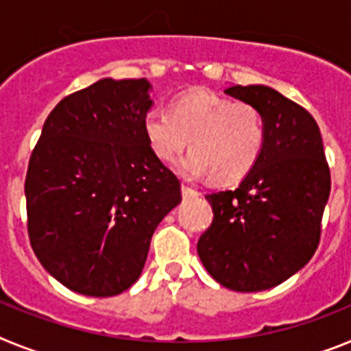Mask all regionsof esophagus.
Returning a JSON list of instances; mask_svg holds the SVG:
<instances>
[{
    "label": "esophagus",
    "instance_id": "34e87169",
    "mask_svg": "<svg viewBox=\"0 0 351 351\" xmlns=\"http://www.w3.org/2000/svg\"><path fill=\"white\" fill-rule=\"evenodd\" d=\"M182 196H184V199H191V197L199 196V193L194 191L193 187H189V185H182Z\"/></svg>",
    "mask_w": 351,
    "mask_h": 351
}]
</instances>
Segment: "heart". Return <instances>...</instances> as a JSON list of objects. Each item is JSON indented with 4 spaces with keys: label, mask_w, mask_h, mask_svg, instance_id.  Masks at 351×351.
<instances>
[{
    "label": "heart",
    "mask_w": 351,
    "mask_h": 351,
    "mask_svg": "<svg viewBox=\"0 0 351 351\" xmlns=\"http://www.w3.org/2000/svg\"><path fill=\"white\" fill-rule=\"evenodd\" d=\"M143 132L152 154L176 164L184 178L208 176L219 184H233L251 173L265 145L263 114L254 104L231 100L212 90H191L173 102V111L152 109L143 118Z\"/></svg>",
    "instance_id": "b5f03b06"
}]
</instances>
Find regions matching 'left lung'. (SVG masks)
Instances as JSON below:
<instances>
[{
	"label": "left lung",
	"instance_id": "1",
	"mask_svg": "<svg viewBox=\"0 0 351 351\" xmlns=\"http://www.w3.org/2000/svg\"><path fill=\"white\" fill-rule=\"evenodd\" d=\"M226 93L260 109L265 145L239 187L206 196L213 221L197 240V254L219 285L263 291L315 254L330 171L318 125L306 109L263 84H237Z\"/></svg>",
	"mask_w": 351,
	"mask_h": 351
}]
</instances>
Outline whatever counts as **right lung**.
<instances>
[{
  "label": "right lung",
  "mask_w": 351,
  "mask_h": 351,
  "mask_svg": "<svg viewBox=\"0 0 351 351\" xmlns=\"http://www.w3.org/2000/svg\"><path fill=\"white\" fill-rule=\"evenodd\" d=\"M146 79H100L51 111L24 184L29 242L75 293L112 297L138 281L180 182L146 143Z\"/></svg>",
  "instance_id": "obj_1"
}]
</instances>
